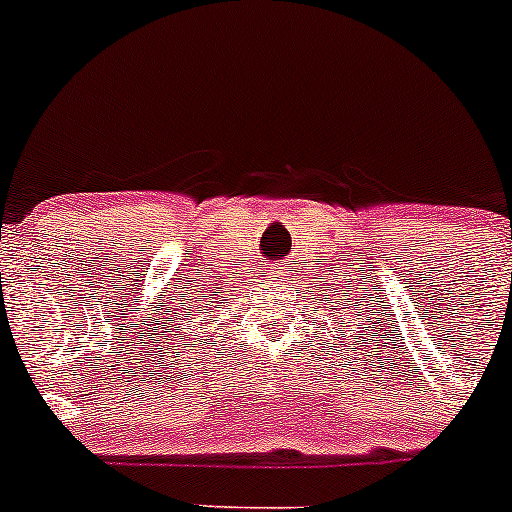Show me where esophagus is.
Instances as JSON below:
<instances>
[{"label":"esophagus","instance_id":"obj_1","mask_svg":"<svg viewBox=\"0 0 512 512\" xmlns=\"http://www.w3.org/2000/svg\"><path fill=\"white\" fill-rule=\"evenodd\" d=\"M270 277L272 280H280V277H285V262H277L275 267H270Z\"/></svg>","mask_w":512,"mask_h":512}]
</instances>
